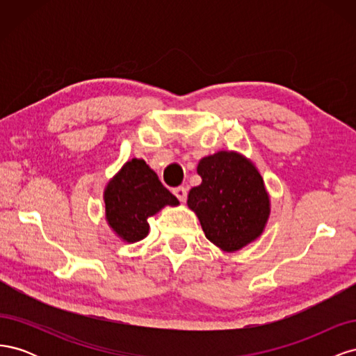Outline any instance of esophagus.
I'll return each mask as SVG.
<instances>
[{
  "mask_svg": "<svg viewBox=\"0 0 356 356\" xmlns=\"http://www.w3.org/2000/svg\"><path fill=\"white\" fill-rule=\"evenodd\" d=\"M187 193H188L187 188L182 187V186L174 188V195L177 196V199H178L179 202H186V200H187Z\"/></svg>",
  "mask_w": 356,
  "mask_h": 356,
  "instance_id": "34e87169",
  "label": "esophagus"
}]
</instances>
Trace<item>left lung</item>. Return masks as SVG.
Masks as SVG:
<instances>
[{"label":"left lung","instance_id":"left-lung-1","mask_svg":"<svg viewBox=\"0 0 356 356\" xmlns=\"http://www.w3.org/2000/svg\"><path fill=\"white\" fill-rule=\"evenodd\" d=\"M202 184L188 193L207 239L222 251H238L261 234L268 196L255 166L242 156L220 152L199 161Z\"/></svg>","mask_w":356,"mask_h":356}]
</instances>
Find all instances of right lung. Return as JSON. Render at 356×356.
<instances>
[{
	"label": "right lung",
	"mask_w": 356,
	"mask_h": 356,
	"mask_svg": "<svg viewBox=\"0 0 356 356\" xmlns=\"http://www.w3.org/2000/svg\"><path fill=\"white\" fill-rule=\"evenodd\" d=\"M166 204L175 207L178 199L144 160L127 161L105 190L106 220L126 242L143 241L148 234V218Z\"/></svg>",
	"instance_id": "obj_1"
}]
</instances>
